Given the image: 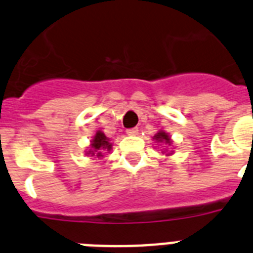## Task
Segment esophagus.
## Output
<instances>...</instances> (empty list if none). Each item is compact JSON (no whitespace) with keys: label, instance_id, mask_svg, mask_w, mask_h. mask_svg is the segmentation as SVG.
I'll return each mask as SVG.
<instances>
[{"label":"esophagus","instance_id":"1","mask_svg":"<svg viewBox=\"0 0 253 253\" xmlns=\"http://www.w3.org/2000/svg\"><path fill=\"white\" fill-rule=\"evenodd\" d=\"M126 134H128V135H137V134H138V128L126 129Z\"/></svg>","mask_w":253,"mask_h":253}]
</instances>
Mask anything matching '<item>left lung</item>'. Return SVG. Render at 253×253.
<instances>
[{
  "label": "left lung",
  "mask_w": 253,
  "mask_h": 253,
  "mask_svg": "<svg viewBox=\"0 0 253 253\" xmlns=\"http://www.w3.org/2000/svg\"><path fill=\"white\" fill-rule=\"evenodd\" d=\"M153 140H156L157 143H165V144H167V146H172L171 137H169V134L166 133L165 130H158L157 133L154 134ZM163 153L166 154V156H171V154H173V151H169V149H166Z\"/></svg>",
  "instance_id": "8db88e82"
}]
</instances>
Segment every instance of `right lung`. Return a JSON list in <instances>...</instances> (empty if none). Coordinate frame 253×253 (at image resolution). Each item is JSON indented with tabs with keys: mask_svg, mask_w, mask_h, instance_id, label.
Returning <instances> with one entry per match:
<instances>
[{
	"mask_svg": "<svg viewBox=\"0 0 253 253\" xmlns=\"http://www.w3.org/2000/svg\"><path fill=\"white\" fill-rule=\"evenodd\" d=\"M111 149H113V143L110 142V138H107L104 134V131L97 130L92 137V139H91L86 154L95 158H102L105 153L110 152Z\"/></svg>",
	"mask_w": 253,
	"mask_h": 253,
	"instance_id": "1",
	"label": "right lung"
}]
</instances>
